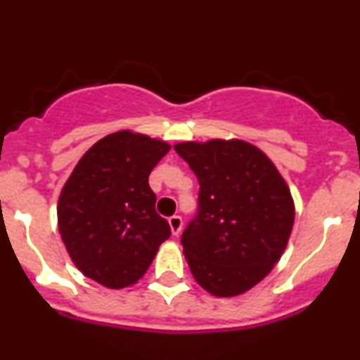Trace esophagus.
<instances>
[{
  "label": "esophagus",
  "mask_w": 360,
  "mask_h": 360,
  "mask_svg": "<svg viewBox=\"0 0 360 360\" xmlns=\"http://www.w3.org/2000/svg\"><path fill=\"white\" fill-rule=\"evenodd\" d=\"M169 225H171L172 235H177L181 232V229H183V218H181L179 214H172V217L169 218Z\"/></svg>",
  "instance_id": "obj_1"
}]
</instances>
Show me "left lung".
I'll return each instance as SVG.
<instances>
[{"label":"left lung","instance_id":"obj_1","mask_svg":"<svg viewBox=\"0 0 360 360\" xmlns=\"http://www.w3.org/2000/svg\"><path fill=\"white\" fill-rule=\"evenodd\" d=\"M200 183L198 212L181 243L200 286L235 296L269 274L295 221L286 183L264 152L242 140L174 146Z\"/></svg>","mask_w":360,"mask_h":360}]
</instances>
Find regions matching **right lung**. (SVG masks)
Masks as SVG:
<instances>
[{"instance_id": "add662e5", "label": "right lung", "mask_w": 360, "mask_h": 360, "mask_svg": "<svg viewBox=\"0 0 360 360\" xmlns=\"http://www.w3.org/2000/svg\"><path fill=\"white\" fill-rule=\"evenodd\" d=\"M169 148L147 135L117 131L81 157L62 188V242L77 269L103 286L137 283L171 237L148 186V174Z\"/></svg>"}]
</instances>
